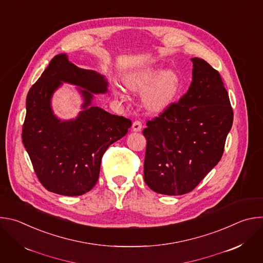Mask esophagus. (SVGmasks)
<instances>
[{
    "label": "esophagus",
    "instance_id": "1",
    "mask_svg": "<svg viewBox=\"0 0 263 263\" xmlns=\"http://www.w3.org/2000/svg\"><path fill=\"white\" fill-rule=\"evenodd\" d=\"M142 129V124L140 121H135L132 125V130L135 131V132H138V131H141Z\"/></svg>",
    "mask_w": 263,
    "mask_h": 263
}]
</instances>
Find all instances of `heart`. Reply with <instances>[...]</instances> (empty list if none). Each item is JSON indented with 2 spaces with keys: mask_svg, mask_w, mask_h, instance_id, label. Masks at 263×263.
<instances>
[{
  "mask_svg": "<svg viewBox=\"0 0 263 263\" xmlns=\"http://www.w3.org/2000/svg\"><path fill=\"white\" fill-rule=\"evenodd\" d=\"M127 87L134 92H142L151 85L145 95L144 103L147 109L154 112L165 109L176 98L180 89V78L175 71H164L162 68H147L134 72L125 81ZM115 93L123 98L120 90Z\"/></svg>",
  "mask_w": 263,
  "mask_h": 263,
  "instance_id": "heart-1",
  "label": "heart"
}]
</instances>
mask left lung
Returning <instances> with one entry per match:
<instances>
[{
	"mask_svg": "<svg viewBox=\"0 0 263 263\" xmlns=\"http://www.w3.org/2000/svg\"><path fill=\"white\" fill-rule=\"evenodd\" d=\"M193 82L178 102L146 122L143 179L155 193L194 191L220 160L233 123V109L219 72L193 58Z\"/></svg>",
	"mask_w": 263,
	"mask_h": 263,
	"instance_id": "left-lung-1",
	"label": "left lung"
}]
</instances>
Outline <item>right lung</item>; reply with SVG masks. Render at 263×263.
Segmentation results:
<instances>
[{"mask_svg": "<svg viewBox=\"0 0 263 263\" xmlns=\"http://www.w3.org/2000/svg\"><path fill=\"white\" fill-rule=\"evenodd\" d=\"M67 82L84 88V110L77 119L61 122L52 114L50 98ZM107 91V81L95 70L84 69L56 55L30 88L22 139L34 172L46 190L74 197L96 185L101 161L110 144L127 134L132 122L91 106L92 93Z\"/></svg>", "mask_w": 263, "mask_h": 263, "instance_id": "add662e5", "label": "right lung"}]
</instances>
